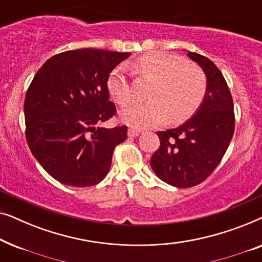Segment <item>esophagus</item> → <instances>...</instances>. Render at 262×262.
<instances>
[{
  "instance_id": "obj_1",
  "label": "esophagus",
  "mask_w": 262,
  "mask_h": 262,
  "mask_svg": "<svg viewBox=\"0 0 262 262\" xmlns=\"http://www.w3.org/2000/svg\"><path fill=\"white\" fill-rule=\"evenodd\" d=\"M128 137H137V136L141 134V130H139V128H137V127H134V126H131L130 128H128Z\"/></svg>"
}]
</instances>
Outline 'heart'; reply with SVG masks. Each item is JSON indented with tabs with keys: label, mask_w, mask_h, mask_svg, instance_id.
<instances>
[{
	"label": "heart",
	"mask_w": 262,
	"mask_h": 262,
	"mask_svg": "<svg viewBox=\"0 0 262 262\" xmlns=\"http://www.w3.org/2000/svg\"><path fill=\"white\" fill-rule=\"evenodd\" d=\"M135 71L139 77L152 81L146 94L149 101L132 103L121 111L123 119L136 126H154L166 119L182 123L199 110L206 96L205 73L182 56L148 53L137 59ZM107 88L121 106L134 99V87L124 64L111 71Z\"/></svg>",
	"instance_id": "obj_1"
}]
</instances>
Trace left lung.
I'll list each match as a JSON object with an SVG mask.
<instances>
[{
    "mask_svg": "<svg viewBox=\"0 0 262 262\" xmlns=\"http://www.w3.org/2000/svg\"><path fill=\"white\" fill-rule=\"evenodd\" d=\"M187 56L205 71L206 96L184 125L157 132L160 148L150 161L161 180L179 188L202 184L212 174L235 131L234 102L223 74L207 57L195 52Z\"/></svg>",
    "mask_w": 262,
    "mask_h": 262,
    "instance_id": "1",
    "label": "left lung"
}]
</instances>
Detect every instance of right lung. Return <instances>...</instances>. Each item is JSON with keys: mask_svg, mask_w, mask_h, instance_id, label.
Returning a JSON list of instances; mask_svg holds the SVG:
<instances>
[{"mask_svg": "<svg viewBox=\"0 0 262 262\" xmlns=\"http://www.w3.org/2000/svg\"><path fill=\"white\" fill-rule=\"evenodd\" d=\"M126 52L81 49L57 53L37 71L25 98L27 144L57 181L74 187L99 184L127 126L100 127L117 114L107 80Z\"/></svg>", "mask_w": 262, "mask_h": 262, "instance_id": "obj_1", "label": "right lung"}]
</instances>
